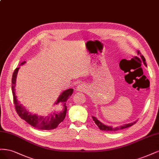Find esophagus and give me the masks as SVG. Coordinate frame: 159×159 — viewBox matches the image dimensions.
Masks as SVG:
<instances>
[{
	"instance_id": "34e87169",
	"label": "esophagus",
	"mask_w": 159,
	"mask_h": 159,
	"mask_svg": "<svg viewBox=\"0 0 159 159\" xmlns=\"http://www.w3.org/2000/svg\"><path fill=\"white\" fill-rule=\"evenodd\" d=\"M86 86L83 83H81L80 84H79L77 86V87H76V90H77L78 91H80V92H84L86 90Z\"/></svg>"
}]
</instances>
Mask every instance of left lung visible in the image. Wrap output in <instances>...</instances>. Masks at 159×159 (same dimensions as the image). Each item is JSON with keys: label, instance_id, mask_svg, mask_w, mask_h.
Segmentation results:
<instances>
[{"label": "left lung", "instance_id": "obj_1", "mask_svg": "<svg viewBox=\"0 0 159 159\" xmlns=\"http://www.w3.org/2000/svg\"><path fill=\"white\" fill-rule=\"evenodd\" d=\"M137 53L138 55H141V53L138 51L137 52ZM141 56V58L143 61V63H144V65L145 66H147V64L145 63V57H143V55H140ZM93 120L94 121L95 124L97 125V126H98L99 127V129L100 130H102V131H119V130H121L123 129H125V128L127 127H131V125H134L135 123H136V121H134V122H132V123H130V124H124L123 125H120L119 127H112V126H107V125H106L104 124H102V123L101 121H100L98 119L96 118V117L93 116Z\"/></svg>", "mask_w": 159, "mask_h": 159}]
</instances>
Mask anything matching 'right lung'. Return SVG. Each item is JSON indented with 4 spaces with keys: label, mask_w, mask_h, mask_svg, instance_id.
<instances>
[{
    "label": "right lung",
    "mask_w": 159,
    "mask_h": 159,
    "mask_svg": "<svg viewBox=\"0 0 159 159\" xmlns=\"http://www.w3.org/2000/svg\"><path fill=\"white\" fill-rule=\"evenodd\" d=\"M25 63V61H24L23 63H21V65H23ZM19 69L20 67L16 68L14 70L12 78V90L14 103L15 105V108H16L18 116L22 119L26 121L28 124L37 128V129L42 130H50L55 129L60 123L62 122L65 119L66 113V100L69 98V97L73 94V89H69L68 90H66L63 91L59 96V98L57 101H56L55 104L62 105L63 107V110L59 112V113L53 112V114L49 116H38L35 114H32L25 108L23 105L20 104V102L18 101L17 97L16 94H15L14 87L15 84H16V76Z\"/></svg>",
    "instance_id": "obj_1"
}]
</instances>
